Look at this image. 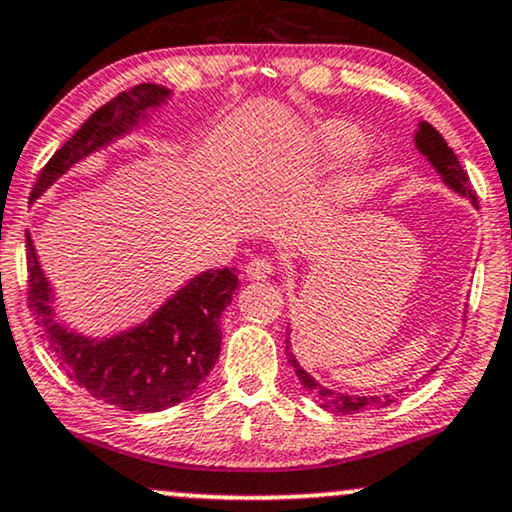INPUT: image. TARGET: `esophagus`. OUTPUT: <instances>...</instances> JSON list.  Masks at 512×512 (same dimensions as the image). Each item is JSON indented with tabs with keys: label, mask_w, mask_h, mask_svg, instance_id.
I'll use <instances>...</instances> for the list:
<instances>
[{
	"label": "esophagus",
	"mask_w": 512,
	"mask_h": 512,
	"mask_svg": "<svg viewBox=\"0 0 512 512\" xmlns=\"http://www.w3.org/2000/svg\"><path fill=\"white\" fill-rule=\"evenodd\" d=\"M271 271H274V264H271L267 257H255V260L245 264V276H248L250 281H264V278L271 276Z\"/></svg>",
	"instance_id": "34e87169"
}]
</instances>
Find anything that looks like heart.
<instances>
[{"instance_id":"obj_1","label":"heart","mask_w":512,"mask_h":512,"mask_svg":"<svg viewBox=\"0 0 512 512\" xmlns=\"http://www.w3.org/2000/svg\"><path fill=\"white\" fill-rule=\"evenodd\" d=\"M364 146V134H361L357 127L345 125V122H331V125L323 127L321 132V148L331 155V158H352V155H359L364 151ZM361 189H364V184H361L359 177L342 179L338 186H333V189L328 191L326 203L323 205H326V208H345V205L354 203V200L359 198Z\"/></svg>"}]
</instances>
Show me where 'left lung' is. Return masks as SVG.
Here are the masks:
<instances>
[{"label": "left lung", "instance_id": "left-lung-1", "mask_svg": "<svg viewBox=\"0 0 512 512\" xmlns=\"http://www.w3.org/2000/svg\"><path fill=\"white\" fill-rule=\"evenodd\" d=\"M416 144L420 148V153L428 155V160L432 165H435V170L442 174L446 184H449L454 191L463 193V196H468L472 200V205H477V196H475V191H472V186H470L468 172H465L461 163H458L456 153L451 151L449 146H446L442 134H439L432 125H428V122H420V129L416 134ZM286 357H288V364L295 368V375L300 378L304 390H307L309 394H314V397L319 399V404L323 406V409L340 413V416H349V413H359V411L368 409V406H387L392 401L390 397H383V399H380V397H349V394L328 390V387L319 385L312 378V375L304 371V368L295 361L288 338H286Z\"/></svg>", "mask_w": 512, "mask_h": 512}]
</instances>
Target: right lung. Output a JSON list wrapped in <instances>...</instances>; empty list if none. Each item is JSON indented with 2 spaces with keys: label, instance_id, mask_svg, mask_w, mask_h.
<instances>
[{
  "label": "right lung",
  "instance_id": "add662e5",
  "mask_svg": "<svg viewBox=\"0 0 512 512\" xmlns=\"http://www.w3.org/2000/svg\"><path fill=\"white\" fill-rule=\"evenodd\" d=\"M170 94L160 84H137L113 96L51 155L32 186L37 198L77 160L137 125L146 108ZM28 307L40 321L44 338L70 380L92 397L125 411L153 413L170 409L198 390L222 347L219 316L231 302L238 278L231 269L205 271L181 288L144 326L108 340H89L66 331L49 307V283L25 234Z\"/></svg>",
  "mask_w": 512,
  "mask_h": 512
}]
</instances>
